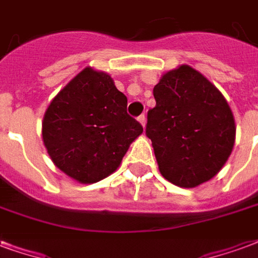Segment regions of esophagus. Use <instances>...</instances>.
Returning <instances> with one entry per match:
<instances>
[{"label":"esophagus","instance_id":"esophagus-1","mask_svg":"<svg viewBox=\"0 0 258 258\" xmlns=\"http://www.w3.org/2000/svg\"><path fill=\"white\" fill-rule=\"evenodd\" d=\"M138 121L145 127V124H146V116H145V114H141L138 117Z\"/></svg>","mask_w":258,"mask_h":258}]
</instances>
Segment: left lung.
<instances>
[{"label":"left lung","mask_w":258,"mask_h":258,"mask_svg":"<svg viewBox=\"0 0 258 258\" xmlns=\"http://www.w3.org/2000/svg\"><path fill=\"white\" fill-rule=\"evenodd\" d=\"M148 112L158 169L179 187H197L217 175L235 142V120L215 85L190 66L161 76Z\"/></svg>","instance_id":"1"}]
</instances>
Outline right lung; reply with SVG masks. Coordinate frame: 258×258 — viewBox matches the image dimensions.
Masks as SVG:
<instances>
[{
	"mask_svg": "<svg viewBox=\"0 0 258 258\" xmlns=\"http://www.w3.org/2000/svg\"><path fill=\"white\" fill-rule=\"evenodd\" d=\"M142 133L110 75L90 67L53 98L42 121L51 161L79 183L100 182L113 173Z\"/></svg>",
	"mask_w": 258,
	"mask_h": 258,
	"instance_id": "1",
	"label": "right lung"
}]
</instances>
